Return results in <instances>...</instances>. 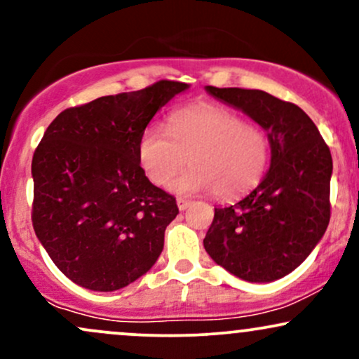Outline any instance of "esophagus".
<instances>
[{"label":"esophagus","mask_w":359,"mask_h":359,"mask_svg":"<svg viewBox=\"0 0 359 359\" xmlns=\"http://www.w3.org/2000/svg\"><path fill=\"white\" fill-rule=\"evenodd\" d=\"M191 204H192V201L185 199V197H179V199H177V205H179L180 211H185V209H187Z\"/></svg>","instance_id":"obj_1"}]
</instances>
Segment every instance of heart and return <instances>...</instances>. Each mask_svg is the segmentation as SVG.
I'll list each match as a JSON object with an SVG mask.
<instances>
[{"label": "heart", "mask_w": 359, "mask_h": 359, "mask_svg": "<svg viewBox=\"0 0 359 359\" xmlns=\"http://www.w3.org/2000/svg\"><path fill=\"white\" fill-rule=\"evenodd\" d=\"M270 143L262 128L243 123L233 111L211 102L187 106L168 118L167 130L150 125L138 142V158L148 179L177 192H216L234 199L257 187L269 165Z\"/></svg>", "instance_id": "obj_1"}]
</instances>
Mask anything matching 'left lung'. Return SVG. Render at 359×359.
Listing matches in <instances>:
<instances>
[{"mask_svg": "<svg viewBox=\"0 0 359 359\" xmlns=\"http://www.w3.org/2000/svg\"><path fill=\"white\" fill-rule=\"evenodd\" d=\"M205 90L266 131L271 160L245 199L214 209L204 248L246 282H273L297 269L327 229L331 151L314 121L292 102L258 89L205 86Z\"/></svg>", "mask_w": 359, "mask_h": 359, "instance_id": "left-lung-1", "label": "left lung"}]
</instances>
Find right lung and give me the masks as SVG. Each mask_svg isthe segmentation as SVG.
<instances>
[{"label": "right lung", "instance_id": "obj_1", "mask_svg": "<svg viewBox=\"0 0 359 359\" xmlns=\"http://www.w3.org/2000/svg\"><path fill=\"white\" fill-rule=\"evenodd\" d=\"M185 82L102 96L69 108L32 160V222L57 269L77 285L113 292L145 275L179 214L175 197L147 179L138 142Z\"/></svg>", "mask_w": 359, "mask_h": 359}]
</instances>
